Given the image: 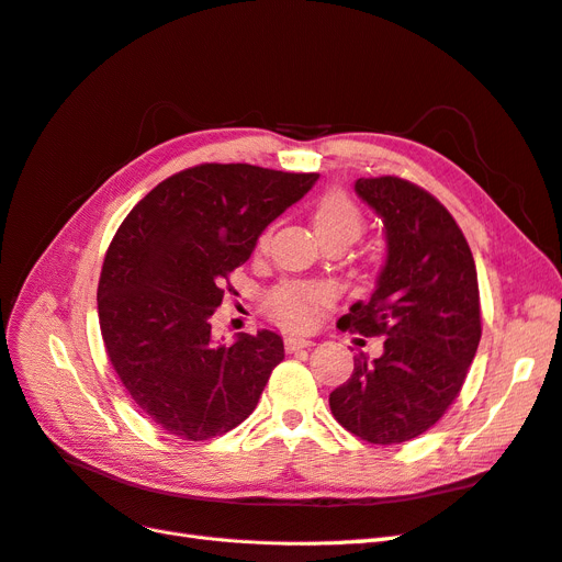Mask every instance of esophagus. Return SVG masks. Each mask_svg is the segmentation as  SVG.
Segmentation results:
<instances>
[{
    "instance_id": "esophagus-1",
    "label": "esophagus",
    "mask_w": 562,
    "mask_h": 562,
    "mask_svg": "<svg viewBox=\"0 0 562 562\" xmlns=\"http://www.w3.org/2000/svg\"><path fill=\"white\" fill-rule=\"evenodd\" d=\"M312 345H314V342H312V339H307V337H285V342H283V347H285L288 353L300 351V349H310Z\"/></svg>"
}]
</instances>
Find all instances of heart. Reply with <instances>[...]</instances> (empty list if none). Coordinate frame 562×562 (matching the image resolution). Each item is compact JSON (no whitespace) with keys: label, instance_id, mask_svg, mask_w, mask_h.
<instances>
[{"label":"heart","instance_id":"obj_1","mask_svg":"<svg viewBox=\"0 0 562 562\" xmlns=\"http://www.w3.org/2000/svg\"><path fill=\"white\" fill-rule=\"evenodd\" d=\"M312 223L318 236L326 244L349 246L366 229V215L347 192L330 190L321 194L312 206ZM269 241V229H265L258 239L262 250ZM330 302V288L316 281H283L271 288L265 297V312L279 326L300 330L310 328L316 321L321 307Z\"/></svg>","mask_w":562,"mask_h":562}]
</instances>
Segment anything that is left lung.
<instances>
[{"instance_id":"obj_1","label":"left lung","mask_w":562,"mask_h":562,"mask_svg":"<svg viewBox=\"0 0 562 562\" xmlns=\"http://www.w3.org/2000/svg\"><path fill=\"white\" fill-rule=\"evenodd\" d=\"M356 192L382 217L386 262L337 328L384 337V351L356 356L330 411L361 440L396 446L429 431L462 391L483 333L479 274L454 217L419 184L359 178Z\"/></svg>"}]
</instances>
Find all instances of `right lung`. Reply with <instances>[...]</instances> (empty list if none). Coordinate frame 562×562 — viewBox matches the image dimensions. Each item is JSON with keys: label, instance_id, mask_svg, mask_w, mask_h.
Listing matches in <instances>:
<instances>
[{"label": "right lung", "instance_id": "right-lung-1", "mask_svg": "<svg viewBox=\"0 0 562 562\" xmlns=\"http://www.w3.org/2000/svg\"><path fill=\"white\" fill-rule=\"evenodd\" d=\"M316 178L199 164L159 182L119 225L98 281L100 335L128 396L166 434L223 436L258 405L283 339L260 330L217 345L211 316L262 229Z\"/></svg>", "mask_w": 562, "mask_h": 562}]
</instances>
